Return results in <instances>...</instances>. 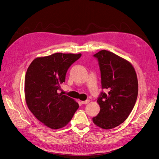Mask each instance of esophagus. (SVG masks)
I'll list each match as a JSON object with an SVG mask.
<instances>
[{"mask_svg":"<svg viewBox=\"0 0 159 159\" xmlns=\"http://www.w3.org/2000/svg\"><path fill=\"white\" fill-rule=\"evenodd\" d=\"M89 102V99H87V100H86V101H81V102H82V104H88V103Z\"/></svg>","mask_w":159,"mask_h":159,"instance_id":"esophagus-1","label":"esophagus"}]
</instances>
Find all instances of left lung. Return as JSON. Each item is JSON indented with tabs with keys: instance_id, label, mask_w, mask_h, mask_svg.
Here are the masks:
<instances>
[{
	"instance_id": "1",
	"label": "left lung",
	"mask_w": 159,
	"mask_h": 159,
	"mask_svg": "<svg viewBox=\"0 0 159 159\" xmlns=\"http://www.w3.org/2000/svg\"><path fill=\"white\" fill-rule=\"evenodd\" d=\"M98 58L102 89L98 103L100 112L93 122L103 129H113L125 121L136 103L139 83L133 65L116 54L102 50L93 55Z\"/></svg>"
}]
</instances>
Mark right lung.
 <instances>
[{
    "instance_id": "obj_1",
    "label": "right lung",
    "mask_w": 159,
    "mask_h": 159,
    "mask_svg": "<svg viewBox=\"0 0 159 159\" xmlns=\"http://www.w3.org/2000/svg\"><path fill=\"white\" fill-rule=\"evenodd\" d=\"M81 54L54 53L34 59L26 71L25 95L34 116L52 129L65 127L71 121L79 104L73 99L58 93L66 80L67 70Z\"/></svg>"
}]
</instances>
